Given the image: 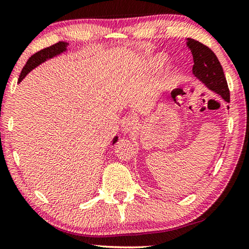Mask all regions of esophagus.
<instances>
[{"label":"esophagus","mask_w":249,"mask_h":249,"mask_svg":"<svg viewBox=\"0 0 249 249\" xmlns=\"http://www.w3.org/2000/svg\"><path fill=\"white\" fill-rule=\"evenodd\" d=\"M121 127L125 134L129 133L134 127V120L132 117H125V119H123L121 122Z\"/></svg>","instance_id":"1"}]
</instances>
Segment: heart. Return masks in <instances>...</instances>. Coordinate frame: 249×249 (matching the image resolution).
I'll return each instance as SVG.
<instances>
[{
	"label": "heart",
	"instance_id": "1",
	"mask_svg": "<svg viewBox=\"0 0 249 249\" xmlns=\"http://www.w3.org/2000/svg\"><path fill=\"white\" fill-rule=\"evenodd\" d=\"M163 61H165V60H163V57L157 56V57H155V58L151 59V66H153L154 68H156V69L162 68Z\"/></svg>",
	"mask_w": 249,
	"mask_h": 249
}]
</instances>
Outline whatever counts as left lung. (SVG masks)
I'll return each instance as SVG.
<instances>
[{"label":"left lung","instance_id":"obj_1","mask_svg":"<svg viewBox=\"0 0 249 249\" xmlns=\"http://www.w3.org/2000/svg\"><path fill=\"white\" fill-rule=\"evenodd\" d=\"M187 46L193 56L192 71L196 77L208 86L211 90L220 94L226 102H230V90L222 66L211 48L200 41L188 38Z\"/></svg>","mask_w":249,"mask_h":249}]
</instances>
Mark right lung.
<instances>
[{
    "mask_svg": "<svg viewBox=\"0 0 249 249\" xmlns=\"http://www.w3.org/2000/svg\"><path fill=\"white\" fill-rule=\"evenodd\" d=\"M67 46H68V43H66V41H58V43L53 44L52 46H49L47 48H44L39 50V52H37L31 56V58L28 59L26 65L24 66V68L22 69V72L19 74V78H18V82L22 81V80L25 78V75H26L29 71L32 69L35 68L38 65H40L41 62H44L45 60H47L49 58H53V56H57V54L61 53L66 52L67 49ZM117 141V137L114 138V141H113V144Z\"/></svg>",
    "mask_w": 249,
    "mask_h": 249,
    "instance_id": "obj_1",
    "label": "right lung"
}]
</instances>
